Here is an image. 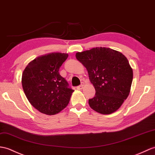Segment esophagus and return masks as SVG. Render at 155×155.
I'll return each instance as SVG.
<instances>
[{
  "mask_svg": "<svg viewBox=\"0 0 155 155\" xmlns=\"http://www.w3.org/2000/svg\"><path fill=\"white\" fill-rule=\"evenodd\" d=\"M83 86H84V83H82L81 85L78 86L77 87V88L78 90H81V89H82V88H83Z\"/></svg>",
  "mask_w": 155,
  "mask_h": 155,
  "instance_id": "obj_1",
  "label": "esophagus"
}]
</instances>
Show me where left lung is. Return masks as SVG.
<instances>
[{
    "mask_svg": "<svg viewBox=\"0 0 155 155\" xmlns=\"http://www.w3.org/2000/svg\"><path fill=\"white\" fill-rule=\"evenodd\" d=\"M86 68L96 94L88 100L92 109L110 114L120 108L130 92L133 70L121 53L106 48H92L76 53Z\"/></svg>",
    "mask_w": 155,
    "mask_h": 155,
    "instance_id": "left-lung-1",
    "label": "left lung"
}]
</instances>
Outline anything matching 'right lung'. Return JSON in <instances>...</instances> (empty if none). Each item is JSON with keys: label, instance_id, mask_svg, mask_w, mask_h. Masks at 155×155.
Returning <instances> with one entry per match:
<instances>
[{"label": "right lung", "instance_id": "add662e5", "mask_svg": "<svg viewBox=\"0 0 155 155\" xmlns=\"http://www.w3.org/2000/svg\"><path fill=\"white\" fill-rule=\"evenodd\" d=\"M68 54L52 53L38 57L22 73L21 84L28 101L47 115H55L66 107L74 91L59 74Z\"/></svg>", "mask_w": 155, "mask_h": 155}]
</instances>
